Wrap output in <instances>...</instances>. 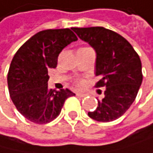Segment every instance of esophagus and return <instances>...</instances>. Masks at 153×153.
Masks as SVG:
<instances>
[{
  "mask_svg": "<svg viewBox=\"0 0 153 153\" xmlns=\"http://www.w3.org/2000/svg\"><path fill=\"white\" fill-rule=\"evenodd\" d=\"M76 96H78V97H80V98H85V97L86 96V94H85V93H81V92H77V93H76Z\"/></svg>",
  "mask_w": 153,
  "mask_h": 153,
  "instance_id": "esophagus-1",
  "label": "esophagus"
}]
</instances>
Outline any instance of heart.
Segmentation results:
<instances>
[{"mask_svg": "<svg viewBox=\"0 0 153 153\" xmlns=\"http://www.w3.org/2000/svg\"><path fill=\"white\" fill-rule=\"evenodd\" d=\"M82 84H83V82H82V81H78V82H77V85H82Z\"/></svg>", "mask_w": 153, "mask_h": 153, "instance_id": "obj_1", "label": "heart"}]
</instances>
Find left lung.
Returning a JSON list of instances; mask_svg holds the SVG:
<instances>
[{
    "mask_svg": "<svg viewBox=\"0 0 153 153\" xmlns=\"http://www.w3.org/2000/svg\"><path fill=\"white\" fill-rule=\"evenodd\" d=\"M77 36L95 50L97 87L105 86L104 98L98 100L91 118L100 122L116 120L134 102L142 84V65L138 54L126 39L103 27L72 28Z\"/></svg>",
    "mask_w": 153,
    "mask_h": 153,
    "instance_id": "8db88e82",
    "label": "left lung"
}]
</instances>
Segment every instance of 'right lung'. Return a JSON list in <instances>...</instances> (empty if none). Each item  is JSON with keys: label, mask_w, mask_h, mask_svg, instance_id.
<instances>
[{"label": "right lung", "mask_w": 153, "mask_h": 153, "mask_svg": "<svg viewBox=\"0 0 153 153\" xmlns=\"http://www.w3.org/2000/svg\"><path fill=\"white\" fill-rule=\"evenodd\" d=\"M70 29L38 32L14 55L7 74L10 98L18 111L28 120L45 124L59 116L65 100L75 94L68 89L48 87L50 68L57 66L58 55L77 40Z\"/></svg>", "instance_id": "right-lung-1"}]
</instances>
